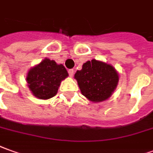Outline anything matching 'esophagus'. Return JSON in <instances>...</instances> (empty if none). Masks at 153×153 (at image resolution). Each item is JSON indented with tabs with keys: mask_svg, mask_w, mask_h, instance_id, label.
<instances>
[{
	"mask_svg": "<svg viewBox=\"0 0 153 153\" xmlns=\"http://www.w3.org/2000/svg\"><path fill=\"white\" fill-rule=\"evenodd\" d=\"M68 73H69V76H72L73 74H74V70H73V69L68 70Z\"/></svg>",
	"mask_w": 153,
	"mask_h": 153,
	"instance_id": "obj_1",
	"label": "esophagus"
}]
</instances>
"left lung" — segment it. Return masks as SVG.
<instances>
[{
	"label": "left lung",
	"instance_id": "left-lung-1",
	"mask_svg": "<svg viewBox=\"0 0 153 153\" xmlns=\"http://www.w3.org/2000/svg\"><path fill=\"white\" fill-rule=\"evenodd\" d=\"M75 78L83 96L99 102L110 97L119 76L113 66L93 59L83 64L82 69L76 72Z\"/></svg>",
	"mask_w": 153,
	"mask_h": 153
}]
</instances>
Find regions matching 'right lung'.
<instances>
[{
    "label": "right lung",
    "instance_id": "add662e5",
    "mask_svg": "<svg viewBox=\"0 0 153 153\" xmlns=\"http://www.w3.org/2000/svg\"><path fill=\"white\" fill-rule=\"evenodd\" d=\"M67 76L63 65H57L55 61L46 58L29 71L26 81L35 97L49 99L56 94L60 83Z\"/></svg>",
    "mask_w": 153,
    "mask_h": 153
}]
</instances>
